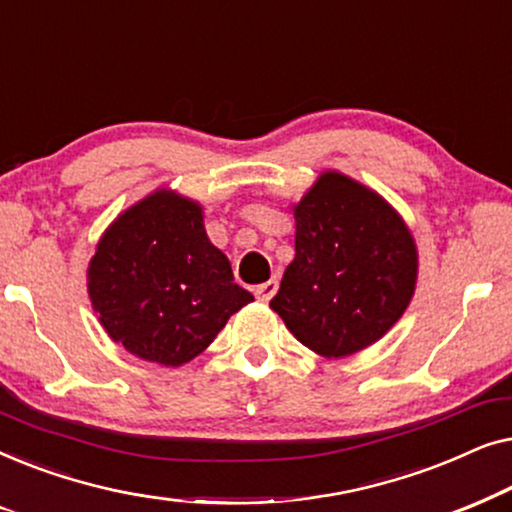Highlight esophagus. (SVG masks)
I'll use <instances>...</instances> for the list:
<instances>
[{
  "label": "esophagus",
  "instance_id": "obj_1",
  "mask_svg": "<svg viewBox=\"0 0 512 512\" xmlns=\"http://www.w3.org/2000/svg\"><path fill=\"white\" fill-rule=\"evenodd\" d=\"M277 286H279L277 279H268V282H263V284L256 286L254 296L261 300V303H268V300L277 293Z\"/></svg>",
  "mask_w": 512,
  "mask_h": 512
}]
</instances>
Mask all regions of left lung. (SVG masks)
<instances>
[{"instance_id":"obj_1","label":"left lung","mask_w":512,"mask_h":512,"mask_svg":"<svg viewBox=\"0 0 512 512\" xmlns=\"http://www.w3.org/2000/svg\"><path fill=\"white\" fill-rule=\"evenodd\" d=\"M296 258L270 307L326 359L373 345L401 319L417 282V247L382 195L324 172L293 205Z\"/></svg>"}]
</instances>
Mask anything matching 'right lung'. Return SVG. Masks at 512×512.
Returning a JSON list of instances; mask_svg holds the SVG:
<instances>
[{
	"mask_svg": "<svg viewBox=\"0 0 512 512\" xmlns=\"http://www.w3.org/2000/svg\"><path fill=\"white\" fill-rule=\"evenodd\" d=\"M88 296L111 340L167 368L205 352L254 300L209 242L202 207L165 188L125 209L97 242Z\"/></svg>",
	"mask_w": 512,
	"mask_h": 512,
	"instance_id": "right-lung-1",
	"label": "right lung"
}]
</instances>
